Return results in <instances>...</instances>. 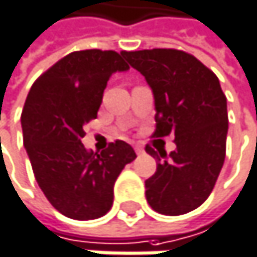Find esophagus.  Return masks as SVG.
Wrapping results in <instances>:
<instances>
[{"instance_id": "obj_1", "label": "esophagus", "mask_w": 257, "mask_h": 257, "mask_svg": "<svg viewBox=\"0 0 257 257\" xmlns=\"http://www.w3.org/2000/svg\"><path fill=\"white\" fill-rule=\"evenodd\" d=\"M134 149H136L137 155H142V154H145V148H143V145H140V143H137V145L134 146Z\"/></svg>"}]
</instances>
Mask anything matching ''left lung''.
<instances>
[{
	"label": "left lung",
	"instance_id": "obj_1",
	"mask_svg": "<svg viewBox=\"0 0 257 257\" xmlns=\"http://www.w3.org/2000/svg\"><path fill=\"white\" fill-rule=\"evenodd\" d=\"M123 57L154 91L152 137L175 134L176 149L169 155L146 146L158 161L155 175L146 181L148 203L164 215L187 214L209 197L224 164L229 118L220 81L194 55L179 49L124 51Z\"/></svg>",
	"mask_w": 257,
	"mask_h": 257
}]
</instances>
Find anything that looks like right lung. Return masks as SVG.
Listing matches in <instances>:
<instances>
[{"label":"right lung","instance_id":"obj_1","mask_svg":"<svg viewBox=\"0 0 257 257\" xmlns=\"http://www.w3.org/2000/svg\"><path fill=\"white\" fill-rule=\"evenodd\" d=\"M123 54L70 52L36 79L22 109L24 146L36 181L49 203L73 220L105 215L112 206L115 179L137 158L121 140L100 154L81 143L82 126L96 118L109 76L130 69Z\"/></svg>","mask_w":257,"mask_h":257}]
</instances>
